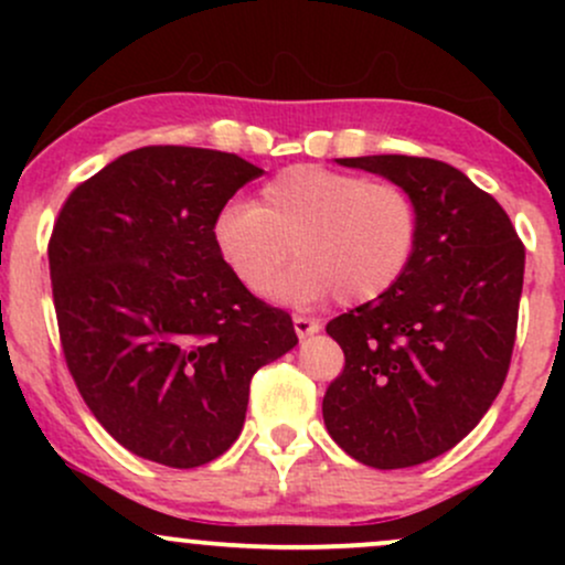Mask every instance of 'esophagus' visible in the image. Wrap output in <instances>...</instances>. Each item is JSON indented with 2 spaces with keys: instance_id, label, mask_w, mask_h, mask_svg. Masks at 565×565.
<instances>
[{
  "instance_id": "obj_1",
  "label": "esophagus",
  "mask_w": 565,
  "mask_h": 565,
  "mask_svg": "<svg viewBox=\"0 0 565 565\" xmlns=\"http://www.w3.org/2000/svg\"><path fill=\"white\" fill-rule=\"evenodd\" d=\"M295 332H297V337H300V340H305V337H310V334H316L321 329V323L316 321V319H308V316H295Z\"/></svg>"
}]
</instances>
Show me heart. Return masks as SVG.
Returning a JSON list of instances; mask_svg holds the SVG:
<instances>
[{
  "mask_svg": "<svg viewBox=\"0 0 565 565\" xmlns=\"http://www.w3.org/2000/svg\"><path fill=\"white\" fill-rule=\"evenodd\" d=\"M220 260L249 291L276 287L291 302L337 295L342 305H364L387 295L404 278L419 246V206L393 183L364 174L297 164L263 185L255 206L228 204L212 223Z\"/></svg>",
  "mask_w": 565,
  "mask_h": 565,
  "instance_id": "obj_1",
  "label": "heart"
}]
</instances>
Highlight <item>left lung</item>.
I'll return each instance as SVG.
<instances>
[{
  "mask_svg": "<svg viewBox=\"0 0 565 565\" xmlns=\"http://www.w3.org/2000/svg\"><path fill=\"white\" fill-rule=\"evenodd\" d=\"M337 161L412 193L419 246L387 295L327 323L345 369L323 395V423L369 468H412L457 446L502 391L526 249L499 201L446 161Z\"/></svg>",
  "mask_w": 565,
  "mask_h": 565,
  "instance_id": "8db88e82",
  "label": "left lung"
}]
</instances>
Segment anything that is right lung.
<instances>
[{"label":"right lung","mask_w":565,"mask_h":565,"mask_svg":"<svg viewBox=\"0 0 565 565\" xmlns=\"http://www.w3.org/2000/svg\"><path fill=\"white\" fill-rule=\"evenodd\" d=\"M260 167L146 146L71 191L50 236L63 355L127 451L199 468L244 427L257 369L297 345L291 316L238 284L212 223Z\"/></svg>","instance_id":"add662e5"}]
</instances>
